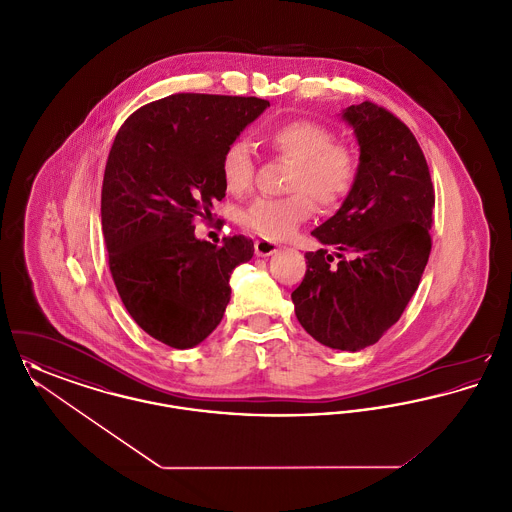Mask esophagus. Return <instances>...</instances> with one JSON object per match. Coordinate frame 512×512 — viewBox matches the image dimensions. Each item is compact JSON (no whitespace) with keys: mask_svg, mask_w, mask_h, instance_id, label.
I'll use <instances>...</instances> for the list:
<instances>
[{"mask_svg":"<svg viewBox=\"0 0 512 512\" xmlns=\"http://www.w3.org/2000/svg\"><path fill=\"white\" fill-rule=\"evenodd\" d=\"M280 249V245L270 242V240H257L255 242V253L259 257H268V255H274L276 251Z\"/></svg>","mask_w":512,"mask_h":512,"instance_id":"obj_1","label":"esophagus"}]
</instances>
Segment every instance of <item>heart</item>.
Returning a JSON list of instances; mask_svg holds the SVG:
<instances>
[{
	"mask_svg": "<svg viewBox=\"0 0 512 512\" xmlns=\"http://www.w3.org/2000/svg\"><path fill=\"white\" fill-rule=\"evenodd\" d=\"M272 149L292 161L288 197H257L240 222L265 240H286L311 219L315 205L334 209L353 192L359 178V155L349 144L336 140L332 128L311 119H292L267 132ZM255 163L244 138H234L220 155V176L228 192L244 194L253 182Z\"/></svg>",
	"mask_w": 512,
	"mask_h": 512,
	"instance_id": "obj_1",
	"label": "heart"
}]
</instances>
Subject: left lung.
I'll list each match as a JSON object with an SVG mask.
<instances>
[{
	"label": "left lung",
	"mask_w": 512,
	"mask_h": 512,
	"mask_svg": "<svg viewBox=\"0 0 512 512\" xmlns=\"http://www.w3.org/2000/svg\"><path fill=\"white\" fill-rule=\"evenodd\" d=\"M359 144V178L332 219L311 234L336 245L305 253L293 290L299 324L315 340L361 351L388 332L411 301L432 249L436 203L426 157L413 132L388 109L363 101L341 113Z\"/></svg>",
	"instance_id": "1"
}]
</instances>
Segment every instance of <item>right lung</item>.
Returning a JSON list of instances; mask_svg holds the SVG:
<instances>
[{
  "instance_id": "add662e5",
  "label": "right lung",
  "mask_w": 512,
  "mask_h": 512,
  "mask_svg": "<svg viewBox=\"0 0 512 512\" xmlns=\"http://www.w3.org/2000/svg\"><path fill=\"white\" fill-rule=\"evenodd\" d=\"M267 99L172 94L134 111L115 136L103 174L101 230L122 303L151 338L188 349L205 340L230 301V274L253 257L245 236L195 238L226 195L224 147Z\"/></svg>"
}]
</instances>
